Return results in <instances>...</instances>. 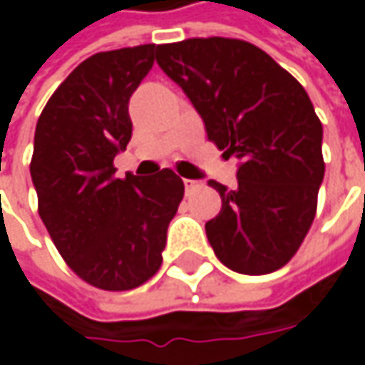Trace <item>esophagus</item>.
<instances>
[{
	"label": "esophagus",
	"mask_w": 365,
	"mask_h": 365,
	"mask_svg": "<svg viewBox=\"0 0 365 365\" xmlns=\"http://www.w3.org/2000/svg\"><path fill=\"white\" fill-rule=\"evenodd\" d=\"M201 187V182L199 180H190V178H185V190H187V195L190 192H195V190Z\"/></svg>",
	"instance_id": "1"
}]
</instances>
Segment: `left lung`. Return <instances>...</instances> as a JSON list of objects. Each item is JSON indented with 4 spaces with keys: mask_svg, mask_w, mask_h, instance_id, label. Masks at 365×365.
<instances>
[{
    "mask_svg": "<svg viewBox=\"0 0 365 365\" xmlns=\"http://www.w3.org/2000/svg\"><path fill=\"white\" fill-rule=\"evenodd\" d=\"M156 63L187 93L207 138L237 158V187L221 197L207 240L227 268L270 274L297 254L325 175L323 125L302 85L264 50L237 38L156 46Z\"/></svg>",
    "mask_w": 365,
    "mask_h": 365,
    "instance_id": "obj_1",
    "label": "left lung"
}]
</instances>
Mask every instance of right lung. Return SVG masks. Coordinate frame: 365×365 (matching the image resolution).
Listing matches in <instances>:
<instances>
[{
    "label": "right lung",
    "instance_id": "1",
    "mask_svg": "<svg viewBox=\"0 0 365 365\" xmlns=\"http://www.w3.org/2000/svg\"><path fill=\"white\" fill-rule=\"evenodd\" d=\"M156 44L97 52L42 109L30 175L38 213L71 270L101 290H132L158 272L185 185L164 168L115 176L132 138L128 103L154 64Z\"/></svg>",
    "mask_w": 365,
    "mask_h": 365
}]
</instances>
